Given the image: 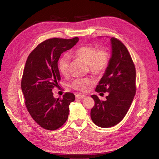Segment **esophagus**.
<instances>
[{
	"mask_svg": "<svg viewBox=\"0 0 159 159\" xmlns=\"http://www.w3.org/2000/svg\"><path fill=\"white\" fill-rule=\"evenodd\" d=\"M75 97L77 99H82L84 97H86V95L82 94H80V93H79V94H75Z\"/></svg>",
	"mask_w": 159,
	"mask_h": 159,
	"instance_id": "34e87169",
	"label": "esophagus"
}]
</instances>
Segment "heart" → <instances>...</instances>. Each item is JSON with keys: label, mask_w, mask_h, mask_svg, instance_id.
Here are the masks:
<instances>
[{"label": "heart", "mask_w": 159, "mask_h": 159, "mask_svg": "<svg viewBox=\"0 0 159 159\" xmlns=\"http://www.w3.org/2000/svg\"><path fill=\"white\" fill-rule=\"evenodd\" d=\"M87 63L88 69L95 75L102 74L107 70L110 62V56L106 49H96L94 46H84L73 50L69 54ZM58 68L62 75H67L69 73V61L67 56L62 57L58 62ZM94 82L92 77L76 78L71 83V87L76 90L85 92L88 86Z\"/></svg>", "instance_id": "1"}]
</instances>
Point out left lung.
<instances>
[{"mask_svg": "<svg viewBox=\"0 0 159 159\" xmlns=\"http://www.w3.org/2000/svg\"><path fill=\"white\" fill-rule=\"evenodd\" d=\"M112 57L96 92H108L106 100L92 95L94 105L90 112L92 121L100 127H113L124 118L136 92L135 67L128 50L116 38H111Z\"/></svg>", "mask_w": 159, "mask_h": 159, "instance_id": "1", "label": "left lung"}]
</instances>
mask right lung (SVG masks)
Returning a JSON list of instances; mask_svg holds the SVG:
<instances>
[{"label":"right lung","mask_w":159,"mask_h":159,"mask_svg":"<svg viewBox=\"0 0 159 159\" xmlns=\"http://www.w3.org/2000/svg\"><path fill=\"white\" fill-rule=\"evenodd\" d=\"M79 38H53L41 42L26 61L21 79L25 104L31 117L42 128L56 130L66 122L69 104L75 95L66 92L63 98H55L52 90L59 86L58 61L63 52L74 46Z\"/></svg>","instance_id":"obj_1"}]
</instances>
